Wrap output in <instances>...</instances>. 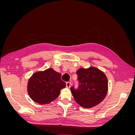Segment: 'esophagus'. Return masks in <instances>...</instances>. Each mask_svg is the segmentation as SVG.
<instances>
[{"mask_svg": "<svg viewBox=\"0 0 135 135\" xmlns=\"http://www.w3.org/2000/svg\"><path fill=\"white\" fill-rule=\"evenodd\" d=\"M70 85H71V83L69 82V81H67V82L66 83V87L67 88H70Z\"/></svg>", "mask_w": 135, "mask_h": 135, "instance_id": "1", "label": "esophagus"}]
</instances>
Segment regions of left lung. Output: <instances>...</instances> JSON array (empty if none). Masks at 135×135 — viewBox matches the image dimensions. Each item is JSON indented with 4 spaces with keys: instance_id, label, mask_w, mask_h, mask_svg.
I'll return each instance as SVG.
<instances>
[{
    "instance_id": "obj_1",
    "label": "left lung",
    "mask_w": 135,
    "mask_h": 135,
    "mask_svg": "<svg viewBox=\"0 0 135 135\" xmlns=\"http://www.w3.org/2000/svg\"><path fill=\"white\" fill-rule=\"evenodd\" d=\"M78 87H71L75 100L81 107L90 108L100 103L108 92V79L104 73L96 68L79 69L76 71Z\"/></svg>"
}]
</instances>
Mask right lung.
Returning <instances> with one entry per match:
<instances>
[{
  "mask_svg": "<svg viewBox=\"0 0 135 135\" xmlns=\"http://www.w3.org/2000/svg\"><path fill=\"white\" fill-rule=\"evenodd\" d=\"M60 73L52 69L35 73L28 80L27 91L31 99L40 104L51 103L59 96L66 83L61 80Z\"/></svg>",
  "mask_w": 135,
  "mask_h": 135,
  "instance_id": "right-lung-1",
  "label": "right lung"
}]
</instances>
